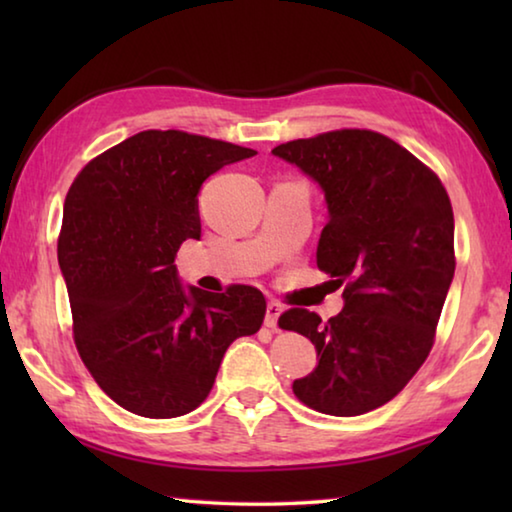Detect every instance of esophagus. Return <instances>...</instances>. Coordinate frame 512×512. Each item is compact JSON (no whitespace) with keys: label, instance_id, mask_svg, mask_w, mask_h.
Returning <instances> with one entry per match:
<instances>
[{"label":"esophagus","instance_id":"34e87169","mask_svg":"<svg viewBox=\"0 0 512 512\" xmlns=\"http://www.w3.org/2000/svg\"><path fill=\"white\" fill-rule=\"evenodd\" d=\"M282 305L277 300H271L266 305V318H264V325L266 327H271V329H275L277 327V318H280V314H282Z\"/></svg>","mask_w":512,"mask_h":512}]
</instances>
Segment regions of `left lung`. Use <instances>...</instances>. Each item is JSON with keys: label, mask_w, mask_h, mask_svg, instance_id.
Instances as JSON below:
<instances>
[{"label": "left lung", "mask_w": 512, "mask_h": 512, "mask_svg": "<svg viewBox=\"0 0 512 512\" xmlns=\"http://www.w3.org/2000/svg\"><path fill=\"white\" fill-rule=\"evenodd\" d=\"M323 187L329 221L316 264L343 287L329 320L293 307L277 320L316 345L318 366L293 381L309 409L350 418L379 409L429 357L452 284L454 212L427 164L391 137L341 128L275 146Z\"/></svg>", "instance_id": "obj_1"}]
</instances>
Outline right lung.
<instances>
[{"mask_svg": "<svg viewBox=\"0 0 512 512\" xmlns=\"http://www.w3.org/2000/svg\"><path fill=\"white\" fill-rule=\"evenodd\" d=\"M255 151L185 131H142L90 160L69 187L58 262L74 343L110 400L178 418L210 395L221 359L264 323V293L178 284L173 259L201 237L198 189Z\"/></svg>", "mask_w": 512, "mask_h": 512, "instance_id": "obj_1", "label": "right lung"}]
</instances>
